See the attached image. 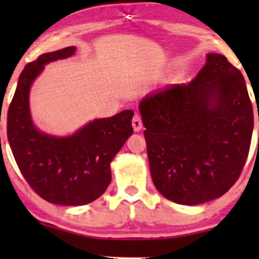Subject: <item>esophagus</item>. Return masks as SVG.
Listing matches in <instances>:
<instances>
[{"label": "esophagus", "instance_id": "esophagus-1", "mask_svg": "<svg viewBox=\"0 0 259 259\" xmlns=\"http://www.w3.org/2000/svg\"><path fill=\"white\" fill-rule=\"evenodd\" d=\"M132 123H133L134 132H140V130L142 129V120H141V118H140L139 114L134 115Z\"/></svg>", "mask_w": 259, "mask_h": 259}]
</instances>
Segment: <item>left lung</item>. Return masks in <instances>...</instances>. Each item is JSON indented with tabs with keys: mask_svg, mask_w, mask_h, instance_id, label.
I'll return each mask as SVG.
<instances>
[{
	"mask_svg": "<svg viewBox=\"0 0 259 259\" xmlns=\"http://www.w3.org/2000/svg\"><path fill=\"white\" fill-rule=\"evenodd\" d=\"M154 186L168 200L195 206L221 197L241 174L253 132V108L241 72L208 53L189 84L140 102Z\"/></svg>",
	"mask_w": 259,
	"mask_h": 259,
	"instance_id": "1",
	"label": "left lung"
}]
</instances>
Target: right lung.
I'll list each match as a JSON object with an SVG mask.
<instances>
[{
  "label": "right lung",
  "instance_id": "obj_1",
  "mask_svg": "<svg viewBox=\"0 0 259 259\" xmlns=\"http://www.w3.org/2000/svg\"><path fill=\"white\" fill-rule=\"evenodd\" d=\"M75 46L41 55L25 65L7 115L8 142L18 168L36 194L62 206H81L99 198L112 180L111 162L133 134L134 112L95 119L72 136L57 138L35 127L29 91L45 64L74 55Z\"/></svg>",
  "mask_w": 259,
  "mask_h": 259
}]
</instances>
